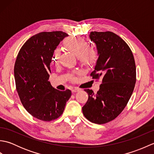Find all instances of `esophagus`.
Returning <instances> with one entry per match:
<instances>
[{"label":"esophagus","mask_w":154,"mask_h":154,"mask_svg":"<svg viewBox=\"0 0 154 154\" xmlns=\"http://www.w3.org/2000/svg\"><path fill=\"white\" fill-rule=\"evenodd\" d=\"M80 91V89H79V88H77V87L73 88V89H71L72 93H75V92H77V91Z\"/></svg>","instance_id":"1"}]
</instances>
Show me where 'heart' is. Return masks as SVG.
Listing matches in <instances>:
<instances>
[{
	"mask_svg": "<svg viewBox=\"0 0 154 154\" xmlns=\"http://www.w3.org/2000/svg\"><path fill=\"white\" fill-rule=\"evenodd\" d=\"M64 44L69 51L76 55L78 61L84 67L93 66L99 60V50L93 46H89V44L85 39L77 37L68 38L65 40ZM60 55V50L56 49L53 55V61L55 63L58 62ZM69 77L71 80H75V77L73 75H71Z\"/></svg>",
	"mask_w": 154,
	"mask_h": 154,
	"instance_id": "1",
	"label": "heart"
}]
</instances>
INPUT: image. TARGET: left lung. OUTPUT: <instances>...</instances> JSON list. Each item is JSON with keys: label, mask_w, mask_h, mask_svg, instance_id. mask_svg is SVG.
I'll return each instance as SVG.
<instances>
[{"label": "left lung", "mask_w": 154, "mask_h": 154, "mask_svg": "<svg viewBox=\"0 0 154 154\" xmlns=\"http://www.w3.org/2000/svg\"><path fill=\"white\" fill-rule=\"evenodd\" d=\"M99 57L93 79H102L97 93L85 89L89 98L82 110L90 122L103 124L115 119L126 107L136 81V68L132 50L125 42L112 32H91Z\"/></svg>", "instance_id": "1"}]
</instances>
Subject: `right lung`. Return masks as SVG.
I'll list each match as a JSON object with an SVG mask.
<instances>
[{
    "instance_id": "add662e5",
    "label": "right lung",
    "mask_w": 154,
    "mask_h": 154,
    "mask_svg": "<svg viewBox=\"0 0 154 154\" xmlns=\"http://www.w3.org/2000/svg\"><path fill=\"white\" fill-rule=\"evenodd\" d=\"M67 34L61 31L43 32L25 42L15 61L16 88L25 109L45 122L63 114L71 91L55 89L49 81L50 65L55 49Z\"/></svg>"
}]
</instances>
